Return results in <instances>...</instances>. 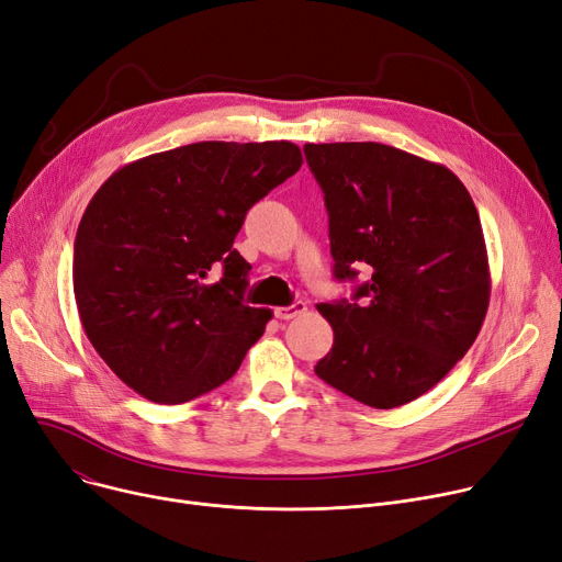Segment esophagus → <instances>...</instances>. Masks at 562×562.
I'll list each match as a JSON object with an SVG mask.
<instances>
[{"instance_id": "obj_1", "label": "esophagus", "mask_w": 562, "mask_h": 562, "mask_svg": "<svg viewBox=\"0 0 562 562\" xmlns=\"http://www.w3.org/2000/svg\"><path fill=\"white\" fill-rule=\"evenodd\" d=\"M304 311H306V304H304V302H295V304H290V306H279V308H274V315H277L279 319H292V317L302 315Z\"/></svg>"}]
</instances>
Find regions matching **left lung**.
Returning <instances> with one entry per match:
<instances>
[{
	"label": "left lung",
	"mask_w": 562,
	"mask_h": 562,
	"mask_svg": "<svg viewBox=\"0 0 562 562\" xmlns=\"http://www.w3.org/2000/svg\"><path fill=\"white\" fill-rule=\"evenodd\" d=\"M325 192L336 279H370L355 302L317 304L334 345L315 366L375 409L439 384L485 323L492 277L477 210L443 165L375 142L306 144Z\"/></svg>",
	"instance_id": "1"
}]
</instances>
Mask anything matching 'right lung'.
<instances>
[{
  "mask_svg": "<svg viewBox=\"0 0 562 562\" xmlns=\"http://www.w3.org/2000/svg\"><path fill=\"white\" fill-rule=\"evenodd\" d=\"M302 162L290 142H199L102 182L77 226L72 290L87 338L123 384L180 405L235 375L272 319L243 302L251 265L235 235Z\"/></svg>",
  "mask_w": 562,
  "mask_h": 562,
  "instance_id": "right-lung-1",
  "label": "right lung"
}]
</instances>
